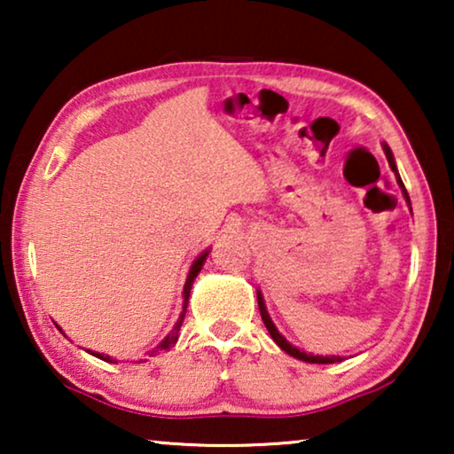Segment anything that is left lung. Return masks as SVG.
<instances>
[{
  "mask_svg": "<svg viewBox=\"0 0 454 454\" xmlns=\"http://www.w3.org/2000/svg\"><path fill=\"white\" fill-rule=\"evenodd\" d=\"M382 148H384V154H387V159H388V165H390V169L395 171V176H396V184L401 185V190H403V196H405V200H407V204H409V208H411V200H409V194H407L405 185H403V179H401V176H399V171H396V165H395L393 151H390L388 145H382ZM258 308H260V316H262V322H264L266 331L270 333L272 340H275V343H277L278 347H281V349H283L285 353H289L291 357H297V359H301V362H308V364H334V362H343V357H339V356H326V357H325V356H312V353L300 351V349H297V347L291 345L289 340L285 339L283 334L277 331L275 322L270 320L269 312H266V306H264L262 294H260V291H258Z\"/></svg>",
  "mask_w": 454,
  "mask_h": 454,
  "instance_id": "obj_1",
  "label": "left lung"
}]
</instances>
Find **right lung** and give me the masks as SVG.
Listing matches in <instances>:
<instances>
[{"instance_id": "obj_1", "label": "right lung", "mask_w": 454, "mask_h": 454, "mask_svg": "<svg viewBox=\"0 0 454 454\" xmlns=\"http://www.w3.org/2000/svg\"><path fill=\"white\" fill-rule=\"evenodd\" d=\"M207 256H208V250L202 252L200 256H198V258L194 260V264H192V269H190V272H188V278H185V285H184V309H182V314H179V318H177V322H176V326H173V331H171L169 334H167V337H165L163 340H160V343H159L157 347H154V349L151 351V356H154V353H157V351H165V349H169V347L176 345V340H177V337H179V328H182V322H184V318H185V308H188L190 289H192V285H194V278L198 277V272L202 270L204 262H207ZM59 331H61V328H59ZM90 356L103 359V362H114V359H111L109 356H105V353L90 351Z\"/></svg>"}]
</instances>
